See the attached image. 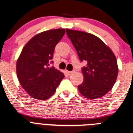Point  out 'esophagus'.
Listing matches in <instances>:
<instances>
[{
  "label": "esophagus",
  "instance_id": "34e87169",
  "mask_svg": "<svg viewBox=\"0 0 133 133\" xmlns=\"http://www.w3.org/2000/svg\"><path fill=\"white\" fill-rule=\"evenodd\" d=\"M66 73H67V74H69V75H71L72 73V71H68V70H66Z\"/></svg>",
  "mask_w": 133,
  "mask_h": 133
}]
</instances>
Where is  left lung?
Listing matches in <instances>:
<instances>
[{
    "mask_svg": "<svg viewBox=\"0 0 133 133\" xmlns=\"http://www.w3.org/2000/svg\"><path fill=\"white\" fill-rule=\"evenodd\" d=\"M66 31L79 60L88 63L82 69L83 82L78 86L79 93L89 99L103 97L113 88L118 74L114 54L95 35L69 29Z\"/></svg>",
    "mask_w": 133,
    "mask_h": 133,
    "instance_id": "8db88e82",
    "label": "left lung"
}]
</instances>
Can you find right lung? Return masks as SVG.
Masks as SVG:
<instances>
[{
    "label": "right lung",
    "instance_id": "obj_1",
    "mask_svg": "<svg viewBox=\"0 0 133 133\" xmlns=\"http://www.w3.org/2000/svg\"><path fill=\"white\" fill-rule=\"evenodd\" d=\"M65 33V29L40 32L23 47L16 63L17 76L22 88L31 97L38 100L50 98L64 75L50 68L54 49ZM53 62V61H51Z\"/></svg>",
    "mask_w": 133,
    "mask_h": 133
}]
</instances>
